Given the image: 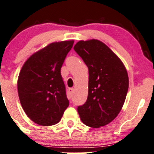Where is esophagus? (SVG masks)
<instances>
[{
  "label": "esophagus",
  "instance_id": "obj_1",
  "mask_svg": "<svg viewBox=\"0 0 154 154\" xmlns=\"http://www.w3.org/2000/svg\"><path fill=\"white\" fill-rule=\"evenodd\" d=\"M73 92H74V89H73V88H69V93H70V94L71 95V96L73 94Z\"/></svg>",
  "mask_w": 154,
  "mask_h": 154
}]
</instances>
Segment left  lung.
Returning <instances> with one entry per match:
<instances>
[{
	"label": "left lung",
	"mask_w": 154,
	"mask_h": 154,
	"mask_svg": "<svg viewBox=\"0 0 154 154\" xmlns=\"http://www.w3.org/2000/svg\"><path fill=\"white\" fill-rule=\"evenodd\" d=\"M88 68V93L84 105L77 108L82 122L100 128L119 114L128 90L126 68L118 56L96 39L79 40L74 47Z\"/></svg>",
	"instance_id": "1"
}]
</instances>
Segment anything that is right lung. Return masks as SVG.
<instances>
[{
    "label": "right lung",
    "instance_id": "obj_1",
    "mask_svg": "<svg viewBox=\"0 0 154 154\" xmlns=\"http://www.w3.org/2000/svg\"><path fill=\"white\" fill-rule=\"evenodd\" d=\"M73 44L74 40L50 43L33 53L21 69L17 80L19 100L37 124H56L68 107L60 69Z\"/></svg>",
    "mask_w": 154,
    "mask_h": 154
}]
</instances>
